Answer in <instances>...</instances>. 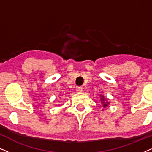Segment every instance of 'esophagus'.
<instances>
[{
  "mask_svg": "<svg viewBox=\"0 0 152 152\" xmlns=\"http://www.w3.org/2000/svg\"><path fill=\"white\" fill-rule=\"evenodd\" d=\"M76 91H77V92H82V88L81 87H76Z\"/></svg>",
  "mask_w": 152,
  "mask_h": 152,
  "instance_id": "obj_1",
  "label": "esophagus"
}]
</instances>
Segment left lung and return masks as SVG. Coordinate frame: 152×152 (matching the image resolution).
I'll return each instance as SVG.
<instances>
[{"mask_svg":"<svg viewBox=\"0 0 152 152\" xmlns=\"http://www.w3.org/2000/svg\"><path fill=\"white\" fill-rule=\"evenodd\" d=\"M100 102H102V106L104 107V108H106V107H108V105L110 104V102H108V99H106L104 97V96H103V95H100Z\"/></svg>","mask_w":152,"mask_h":152,"instance_id":"obj_1","label":"left lung"}]
</instances>
